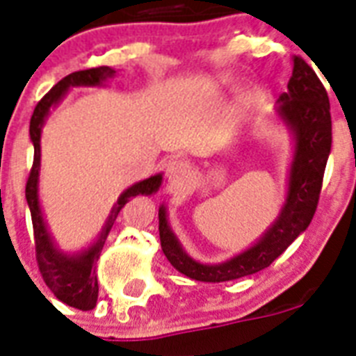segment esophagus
<instances>
[{
    "mask_svg": "<svg viewBox=\"0 0 356 356\" xmlns=\"http://www.w3.org/2000/svg\"><path fill=\"white\" fill-rule=\"evenodd\" d=\"M166 177L172 184H184L188 183L192 177V168L188 166V162L184 161H172L166 168Z\"/></svg>",
    "mask_w": 356,
    "mask_h": 356,
    "instance_id": "1",
    "label": "esophagus"
}]
</instances>
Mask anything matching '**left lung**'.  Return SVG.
<instances>
[{"instance_id": "1", "label": "left lung", "mask_w": 356, "mask_h": 356, "mask_svg": "<svg viewBox=\"0 0 356 356\" xmlns=\"http://www.w3.org/2000/svg\"><path fill=\"white\" fill-rule=\"evenodd\" d=\"M277 103L279 118L290 127L296 140L286 201L279 216L259 242L243 253L220 264H201L179 243L168 225L166 209L162 205L159 209L162 251L170 264L183 275L203 282H223L253 275L281 257L312 222L332 144L329 96L314 70L301 57H293L288 92H282Z\"/></svg>"}]
</instances>
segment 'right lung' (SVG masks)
Returning a JSON list of instances; mask_svg holds the SVG:
<instances>
[{"mask_svg": "<svg viewBox=\"0 0 356 356\" xmlns=\"http://www.w3.org/2000/svg\"><path fill=\"white\" fill-rule=\"evenodd\" d=\"M116 70L108 66H99V68L81 70L74 74L66 75L60 79L46 96L42 97L38 105L35 107V113L31 116L29 134L31 142L35 145V159H33V168H31L29 179L25 184V200L29 205L31 220H33V231H35V248H36V262L38 270L42 273V279L47 284V288L55 293V298L60 299L63 303L74 307L79 310H92L97 303V277L94 275V266L99 259L105 240H107L111 229H113L116 218L123 205L134 195H149L155 194L162 183V175H153L149 179H144L140 183L129 186L125 192L118 197L116 205L111 211L105 227L102 229V234L92 243L90 248L81 251V253L68 254L63 253L55 245L51 234L47 231V225L44 222L40 211V201H38V173H40V136L42 125L46 122L47 114L55 107L72 86H102L107 79H113Z\"/></svg>", "mask_w": 356, "mask_h": 356, "instance_id": "obj_1", "label": "right lung"}]
</instances>
